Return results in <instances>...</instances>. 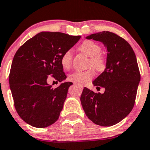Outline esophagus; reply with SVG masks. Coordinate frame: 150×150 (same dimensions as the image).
<instances>
[{
  "mask_svg": "<svg viewBox=\"0 0 150 150\" xmlns=\"http://www.w3.org/2000/svg\"><path fill=\"white\" fill-rule=\"evenodd\" d=\"M75 85L78 86V87L80 88V89H83V86H81V85H78V84H75Z\"/></svg>",
  "mask_w": 150,
  "mask_h": 150,
  "instance_id": "34e87169",
  "label": "esophagus"
}]
</instances>
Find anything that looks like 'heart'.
<instances>
[{
  "mask_svg": "<svg viewBox=\"0 0 150 150\" xmlns=\"http://www.w3.org/2000/svg\"><path fill=\"white\" fill-rule=\"evenodd\" d=\"M79 50L82 53L90 57L89 66L98 72L103 71L106 66V61L103 56L100 54L101 48L98 44L91 40H85L80 45ZM73 50H68L63 54L61 58V64L65 69L71 67L73 60ZM95 75L93 69L90 68L84 71H75L68 76V80L77 84L82 85L88 81L92 80Z\"/></svg>",
  "mask_w": 150,
  "mask_h": 150,
  "instance_id": "obj_1",
  "label": "heart"
}]
</instances>
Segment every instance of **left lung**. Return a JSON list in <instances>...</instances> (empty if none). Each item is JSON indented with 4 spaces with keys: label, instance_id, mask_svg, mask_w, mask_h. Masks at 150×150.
<instances>
[{
    "label": "left lung",
    "instance_id": "1",
    "mask_svg": "<svg viewBox=\"0 0 150 150\" xmlns=\"http://www.w3.org/2000/svg\"><path fill=\"white\" fill-rule=\"evenodd\" d=\"M104 44L107 49L105 69L93 82L103 93L84 87L81 103L88 118L102 127H111L124 120L132 110L140 74L134 51L117 34L102 31L86 38Z\"/></svg>",
    "mask_w": 150,
    "mask_h": 150
}]
</instances>
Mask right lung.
Masks as SVG:
<instances>
[{
  "label": "right lung",
  "instance_id": "1",
  "mask_svg": "<svg viewBox=\"0 0 150 150\" xmlns=\"http://www.w3.org/2000/svg\"><path fill=\"white\" fill-rule=\"evenodd\" d=\"M80 38L60 32H40L16 52L9 83L16 110L29 125L45 128L59 119L68 88L73 83H61L52 88L47 80L50 75L57 82L66 80L61 56Z\"/></svg>",
  "mask_w": 150,
  "mask_h": 150
}]
</instances>
